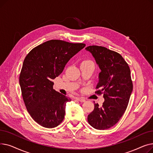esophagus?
Here are the masks:
<instances>
[{
    "label": "esophagus",
    "mask_w": 153,
    "mask_h": 153,
    "mask_svg": "<svg viewBox=\"0 0 153 153\" xmlns=\"http://www.w3.org/2000/svg\"><path fill=\"white\" fill-rule=\"evenodd\" d=\"M76 99L79 102H84L85 101V99L82 98V97H76Z\"/></svg>",
    "instance_id": "obj_1"
}]
</instances>
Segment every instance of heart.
<instances>
[{"mask_svg": "<svg viewBox=\"0 0 153 153\" xmlns=\"http://www.w3.org/2000/svg\"><path fill=\"white\" fill-rule=\"evenodd\" d=\"M89 61H87V60H85V61H82V63H84V62H89Z\"/></svg>", "mask_w": 153, "mask_h": 153, "instance_id": "heart-1", "label": "heart"}]
</instances>
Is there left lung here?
Wrapping results in <instances>:
<instances>
[{"label": "left lung", "mask_w": 153, "mask_h": 153, "mask_svg": "<svg viewBox=\"0 0 153 153\" xmlns=\"http://www.w3.org/2000/svg\"><path fill=\"white\" fill-rule=\"evenodd\" d=\"M98 64L101 72L95 94H103L102 107L94 103V109L88 115L89 123L97 130H106L114 126L127 108L133 91L128 64L119 53L99 46L85 48Z\"/></svg>", "instance_id": "1"}]
</instances>
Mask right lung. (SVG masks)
<instances>
[{"label": "right lung", "instance_id": "obj_1", "mask_svg": "<svg viewBox=\"0 0 153 153\" xmlns=\"http://www.w3.org/2000/svg\"><path fill=\"white\" fill-rule=\"evenodd\" d=\"M85 46L51 39L34 48L24 59L19 77L22 97L28 113L41 126L52 128L62 122L71 99L54 90L52 81Z\"/></svg>", "mask_w": 153, "mask_h": 153}]
</instances>
